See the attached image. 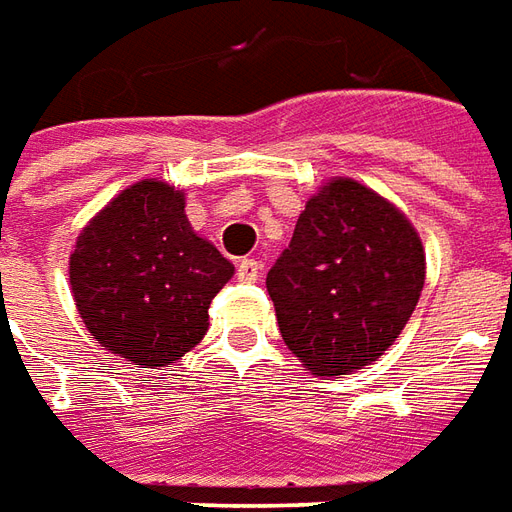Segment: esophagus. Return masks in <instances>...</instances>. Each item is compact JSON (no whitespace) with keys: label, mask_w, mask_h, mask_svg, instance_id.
Masks as SVG:
<instances>
[{"label":"esophagus","mask_w":512,"mask_h":512,"mask_svg":"<svg viewBox=\"0 0 512 512\" xmlns=\"http://www.w3.org/2000/svg\"><path fill=\"white\" fill-rule=\"evenodd\" d=\"M237 275L239 281H245V284H256L259 278H262V262H256V259H242L237 264Z\"/></svg>","instance_id":"34e87169"}]
</instances>
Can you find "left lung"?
<instances>
[{"label": "left lung", "instance_id": "obj_1", "mask_svg": "<svg viewBox=\"0 0 512 512\" xmlns=\"http://www.w3.org/2000/svg\"><path fill=\"white\" fill-rule=\"evenodd\" d=\"M424 286V248L400 209L353 179L306 201L267 273L286 347L317 378L350 375L389 350Z\"/></svg>", "mask_w": 512, "mask_h": 512}]
</instances>
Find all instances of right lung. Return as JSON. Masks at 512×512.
<instances>
[{
    "mask_svg": "<svg viewBox=\"0 0 512 512\" xmlns=\"http://www.w3.org/2000/svg\"><path fill=\"white\" fill-rule=\"evenodd\" d=\"M68 275L90 336L132 364L157 369L204 339L209 303L234 264L192 231L184 192L143 179L85 226Z\"/></svg>",
    "mask_w": 512,
    "mask_h": 512,
    "instance_id": "right-lung-1",
    "label": "right lung"
}]
</instances>
